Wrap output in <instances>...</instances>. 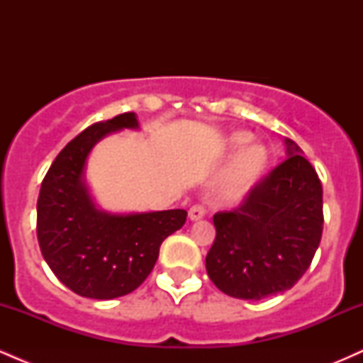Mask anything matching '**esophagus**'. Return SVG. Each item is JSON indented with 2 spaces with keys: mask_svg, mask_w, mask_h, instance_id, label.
<instances>
[{
  "mask_svg": "<svg viewBox=\"0 0 363 363\" xmlns=\"http://www.w3.org/2000/svg\"><path fill=\"white\" fill-rule=\"evenodd\" d=\"M205 213H206V210H205V206H203V205L191 206L189 220H193V222H198V220H201L203 216H205Z\"/></svg>",
  "mask_w": 363,
  "mask_h": 363,
  "instance_id": "34e87169",
  "label": "esophagus"
}]
</instances>
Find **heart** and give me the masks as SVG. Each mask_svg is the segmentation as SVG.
Segmentation results:
<instances>
[{
  "mask_svg": "<svg viewBox=\"0 0 363 363\" xmlns=\"http://www.w3.org/2000/svg\"><path fill=\"white\" fill-rule=\"evenodd\" d=\"M251 140L249 133H234L228 138V150L235 152ZM243 149V148H242ZM269 167V152L259 143L247 145L234 157L216 182V193L227 203L244 199L264 179Z\"/></svg>",
  "mask_w": 363,
  "mask_h": 363,
  "instance_id": "heart-1",
  "label": "heart"
}]
</instances>
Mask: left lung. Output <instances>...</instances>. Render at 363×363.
<instances>
[{
    "instance_id": "obj_1",
    "label": "left lung",
    "mask_w": 363,
    "mask_h": 363,
    "mask_svg": "<svg viewBox=\"0 0 363 363\" xmlns=\"http://www.w3.org/2000/svg\"><path fill=\"white\" fill-rule=\"evenodd\" d=\"M289 158L245 196L213 216L206 272L234 298L261 301L290 290L311 266L323 235V186L302 150L285 140Z\"/></svg>"
}]
</instances>
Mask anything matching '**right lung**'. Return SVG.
<instances>
[{"mask_svg": "<svg viewBox=\"0 0 363 363\" xmlns=\"http://www.w3.org/2000/svg\"><path fill=\"white\" fill-rule=\"evenodd\" d=\"M138 129L135 112L91 124L61 150L40 186L37 239L57 280L86 298L111 301L147 280L160 245L186 222V210L107 213L85 184V164L104 136Z\"/></svg>", "mask_w": 363, "mask_h": 363, "instance_id": "1", "label": "right lung"}]
</instances>
